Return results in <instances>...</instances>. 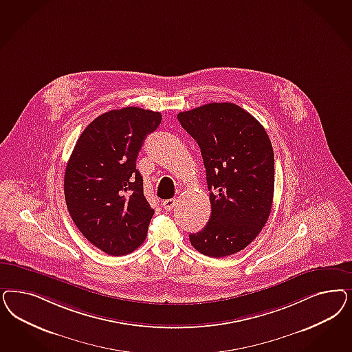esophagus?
<instances>
[{
  "mask_svg": "<svg viewBox=\"0 0 352 352\" xmlns=\"http://www.w3.org/2000/svg\"><path fill=\"white\" fill-rule=\"evenodd\" d=\"M163 208L166 210V211H170L172 208H173V206L176 204V199L175 198H170V199H166V201H163Z\"/></svg>",
  "mask_w": 352,
  "mask_h": 352,
  "instance_id": "1",
  "label": "esophagus"
}]
</instances>
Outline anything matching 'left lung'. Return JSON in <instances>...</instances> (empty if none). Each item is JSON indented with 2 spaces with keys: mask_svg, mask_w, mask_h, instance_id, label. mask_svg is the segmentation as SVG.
I'll return each instance as SVG.
<instances>
[{
  "mask_svg": "<svg viewBox=\"0 0 352 352\" xmlns=\"http://www.w3.org/2000/svg\"><path fill=\"white\" fill-rule=\"evenodd\" d=\"M201 148L210 190L207 226L192 246L211 258L245 249L261 233L272 208L274 155L263 125L234 103H208L177 115Z\"/></svg>",
  "mask_w": 352,
  "mask_h": 352,
  "instance_id": "obj_1",
  "label": "left lung"
}]
</instances>
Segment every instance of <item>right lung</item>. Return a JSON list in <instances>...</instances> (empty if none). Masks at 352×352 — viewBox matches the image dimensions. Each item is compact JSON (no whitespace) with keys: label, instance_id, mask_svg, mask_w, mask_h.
Wrapping results in <instances>:
<instances>
[{"label":"right lung","instance_id":"add662e5","mask_svg":"<svg viewBox=\"0 0 352 352\" xmlns=\"http://www.w3.org/2000/svg\"><path fill=\"white\" fill-rule=\"evenodd\" d=\"M160 122V113L140 107L107 111L82 131L68 159V212L81 234L109 255H126L148 236L154 210L136 159Z\"/></svg>","mask_w":352,"mask_h":352}]
</instances>
